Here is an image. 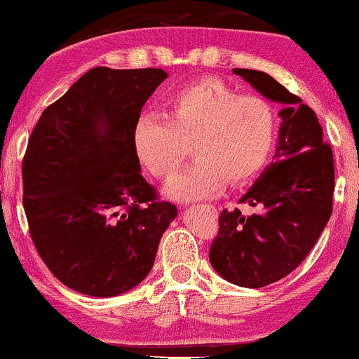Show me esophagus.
I'll list each match as a JSON object with an SVG mask.
<instances>
[{
    "label": "esophagus",
    "instance_id": "34e87169",
    "mask_svg": "<svg viewBox=\"0 0 359 359\" xmlns=\"http://www.w3.org/2000/svg\"><path fill=\"white\" fill-rule=\"evenodd\" d=\"M212 208H215V205H208V209H212Z\"/></svg>",
    "mask_w": 359,
    "mask_h": 359
}]
</instances>
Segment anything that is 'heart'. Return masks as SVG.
Returning <instances> with one entry per match:
<instances>
[{"mask_svg":"<svg viewBox=\"0 0 359 359\" xmlns=\"http://www.w3.org/2000/svg\"><path fill=\"white\" fill-rule=\"evenodd\" d=\"M276 137V113L258 95H241L212 78L176 88L164 102V118L140 116L133 143L141 164L162 181L175 178L188 157L195 164L165 194L194 202L218 195L225 183L239 184L260 171Z\"/></svg>","mask_w":359,"mask_h":359,"instance_id":"obj_1","label":"heart"}]
</instances>
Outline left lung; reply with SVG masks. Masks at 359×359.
<instances>
[{"label":"left lung","mask_w":359,"mask_h":359,"mask_svg":"<svg viewBox=\"0 0 359 359\" xmlns=\"http://www.w3.org/2000/svg\"><path fill=\"white\" fill-rule=\"evenodd\" d=\"M233 73L283 104L281 127L274 158L241 198L260 211L223 209L209 262L232 285L262 288L295 271L318 243L332 216L335 169L318 116L300 97L264 71Z\"/></svg>","instance_id":"8db88e82"}]
</instances>
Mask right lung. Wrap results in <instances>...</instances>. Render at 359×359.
Returning <instances> with one entry per match:
<instances>
[{"label": "right lung", "instance_id": "1", "mask_svg": "<svg viewBox=\"0 0 359 359\" xmlns=\"http://www.w3.org/2000/svg\"><path fill=\"white\" fill-rule=\"evenodd\" d=\"M164 69L87 71L41 113L22 162L24 211L38 253L67 288L116 297L154 267L178 209L141 175L134 126Z\"/></svg>", "mask_w": 359, "mask_h": 359}]
</instances>
